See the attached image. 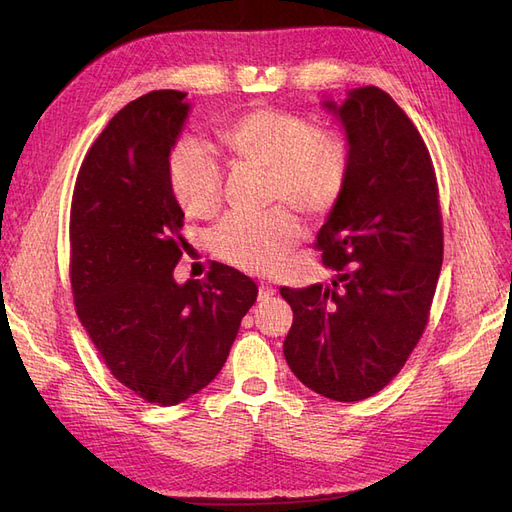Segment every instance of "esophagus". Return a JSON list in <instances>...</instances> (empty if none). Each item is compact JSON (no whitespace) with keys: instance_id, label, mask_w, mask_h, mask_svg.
I'll return each instance as SVG.
<instances>
[{"instance_id":"34e87169","label":"esophagus","mask_w":512,"mask_h":512,"mask_svg":"<svg viewBox=\"0 0 512 512\" xmlns=\"http://www.w3.org/2000/svg\"><path fill=\"white\" fill-rule=\"evenodd\" d=\"M258 294H260V299H269V297H273V294H275V288L265 284V282H260V292Z\"/></svg>"}]
</instances>
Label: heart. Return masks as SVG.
Segmentation results:
<instances>
[{
	"label": "heart",
	"instance_id": "heart-1",
	"mask_svg": "<svg viewBox=\"0 0 512 512\" xmlns=\"http://www.w3.org/2000/svg\"><path fill=\"white\" fill-rule=\"evenodd\" d=\"M220 141L237 160L267 170L271 203L318 218L344 194L346 143L331 130L314 128L301 115L260 108L224 128ZM168 181L181 209L194 218H205L220 203V164L196 138H183L170 151ZM299 235L297 220L282 207L260 215L230 213L211 230V247L230 265L267 273L282 265Z\"/></svg>",
	"mask_w": 512,
	"mask_h": 512
}]
</instances>
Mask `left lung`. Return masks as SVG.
Returning a JSON list of instances; mask_svg holds the SVG:
<instances>
[{"label":"left lung","instance_id":"1","mask_svg":"<svg viewBox=\"0 0 512 512\" xmlns=\"http://www.w3.org/2000/svg\"><path fill=\"white\" fill-rule=\"evenodd\" d=\"M322 106L342 123L348 181L318 230L331 284L282 286L292 307L284 356L307 389L361 401L404 367L429 320L444 237L431 156L386 91L350 89Z\"/></svg>","mask_w":512,"mask_h":512}]
</instances>
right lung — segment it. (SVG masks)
<instances>
[{"label":"right lung","instance_id":"add662e5","mask_svg":"<svg viewBox=\"0 0 512 512\" xmlns=\"http://www.w3.org/2000/svg\"><path fill=\"white\" fill-rule=\"evenodd\" d=\"M183 91L136 98L108 121L79 170L70 213V282L79 320L111 374L149 404L175 406L220 374L254 280L213 262L177 284L188 247L168 156L190 113Z\"/></svg>","mask_w":512,"mask_h":512}]
</instances>
